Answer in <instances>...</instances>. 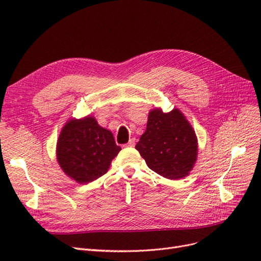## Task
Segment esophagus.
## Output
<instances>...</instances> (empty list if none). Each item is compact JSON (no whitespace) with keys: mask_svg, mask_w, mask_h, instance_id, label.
Returning a JSON list of instances; mask_svg holds the SVG:
<instances>
[{"mask_svg":"<svg viewBox=\"0 0 261 261\" xmlns=\"http://www.w3.org/2000/svg\"><path fill=\"white\" fill-rule=\"evenodd\" d=\"M135 144H136V139L135 138H130L128 143L126 144L125 146L126 147H134V146H135Z\"/></svg>","mask_w":261,"mask_h":261,"instance_id":"esophagus-1","label":"esophagus"}]
</instances>
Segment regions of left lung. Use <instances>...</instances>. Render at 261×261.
Returning a JSON list of instances; mask_svg holds the SVG:
<instances>
[{"label":"left lung","mask_w":261,"mask_h":261,"mask_svg":"<svg viewBox=\"0 0 261 261\" xmlns=\"http://www.w3.org/2000/svg\"><path fill=\"white\" fill-rule=\"evenodd\" d=\"M136 149L149 169L169 179L187 176L198 155V140L185 115L178 109L164 113L161 108L150 110L146 132Z\"/></svg>","instance_id":"obj_1"}]
</instances>
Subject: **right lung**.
<instances>
[{
  "mask_svg": "<svg viewBox=\"0 0 261 261\" xmlns=\"http://www.w3.org/2000/svg\"><path fill=\"white\" fill-rule=\"evenodd\" d=\"M121 151L111 130L87 115L69 118L57 143V159L65 174L80 184H88L108 172Z\"/></svg>",
  "mask_w": 261,
  "mask_h": 261,
  "instance_id": "1",
  "label": "right lung"
}]
</instances>
